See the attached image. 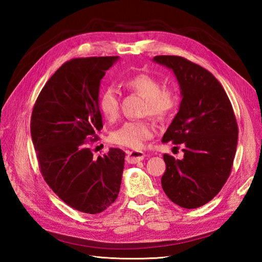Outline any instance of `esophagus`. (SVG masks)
I'll return each mask as SVG.
<instances>
[{"mask_svg": "<svg viewBox=\"0 0 262 262\" xmlns=\"http://www.w3.org/2000/svg\"><path fill=\"white\" fill-rule=\"evenodd\" d=\"M144 159H145V153L142 151H128L127 152L126 161L130 164L140 162V161H142Z\"/></svg>", "mask_w": 262, "mask_h": 262, "instance_id": "1", "label": "esophagus"}]
</instances>
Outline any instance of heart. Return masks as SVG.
<instances>
[{
	"label": "heart",
	"instance_id": "heart-1",
	"mask_svg": "<svg viewBox=\"0 0 262 262\" xmlns=\"http://www.w3.org/2000/svg\"><path fill=\"white\" fill-rule=\"evenodd\" d=\"M127 90L140 94L145 100L142 114L164 119L178 104V94L169 88H162V82L149 74L140 73L122 81ZM99 109L104 118L115 121L119 117V97L113 88H105L99 97ZM155 126L151 120L126 121L110 134V141L120 146L138 149L146 140L154 135Z\"/></svg>",
	"mask_w": 262,
	"mask_h": 262
}]
</instances>
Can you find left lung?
I'll use <instances>...</instances> for the list:
<instances>
[{"label":"left lung","mask_w":262,"mask_h":262,"mask_svg":"<svg viewBox=\"0 0 262 262\" xmlns=\"http://www.w3.org/2000/svg\"><path fill=\"white\" fill-rule=\"evenodd\" d=\"M153 60L173 71L182 97L162 142L181 144L183 159L163 155L161 183L171 202L197 208L210 202L230 177L238 134L234 111L221 83L202 66L169 55Z\"/></svg>","instance_id":"1"}]
</instances>
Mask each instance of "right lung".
<instances>
[{"label":"right lung","mask_w":262,"mask_h":262,"mask_svg":"<svg viewBox=\"0 0 262 262\" xmlns=\"http://www.w3.org/2000/svg\"><path fill=\"white\" fill-rule=\"evenodd\" d=\"M118 56L74 58L47 81L33 105L30 132L39 169L70 207L99 214L118 197L125 152L93 157L91 143L102 128L100 82Z\"/></svg>","instance_id":"1"}]
</instances>
